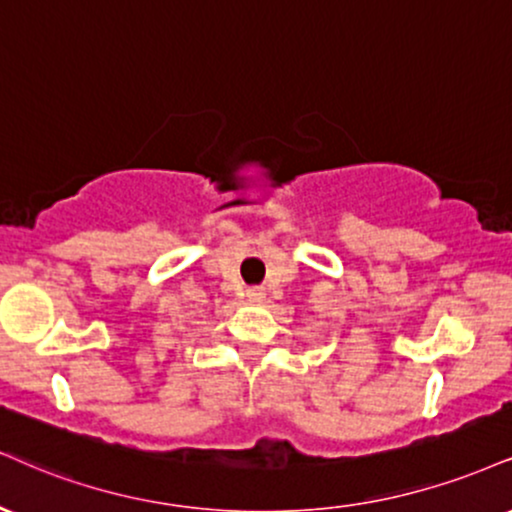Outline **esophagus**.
Returning <instances> with one entry per match:
<instances>
[{
	"label": "esophagus",
	"mask_w": 512,
	"mask_h": 512,
	"mask_svg": "<svg viewBox=\"0 0 512 512\" xmlns=\"http://www.w3.org/2000/svg\"><path fill=\"white\" fill-rule=\"evenodd\" d=\"M245 295H248V300L250 303H262L264 300V288L262 286H250V288H245Z\"/></svg>",
	"instance_id": "esophagus-1"
}]
</instances>
